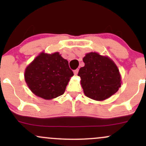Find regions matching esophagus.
Masks as SVG:
<instances>
[{
	"instance_id": "1",
	"label": "esophagus",
	"mask_w": 146,
	"mask_h": 146,
	"mask_svg": "<svg viewBox=\"0 0 146 146\" xmlns=\"http://www.w3.org/2000/svg\"><path fill=\"white\" fill-rule=\"evenodd\" d=\"M78 71H79V69H76V70H75L74 71V74L75 75H77L78 73Z\"/></svg>"
}]
</instances>
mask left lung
Masks as SVG:
<instances>
[{
  "mask_svg": "<svg viewBox=\"0 0 146 146\" xmlns=\"http://www.w3.org/2000/svg\"><path fill=\"white\" fill-rule=\"evenodd\" d=\"M85 65L80 68L84 93L88 98L102 101L115 94L121 86V77L115 64L108 57L97 53H87Z\"/></svg>",
  "mask_w": 146,
  "mask_h": 146,
  "instance_id": "1",
  "label": "left lung"
}]
</instances>
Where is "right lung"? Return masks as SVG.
<instances>
[{
  "label": "right lung",
  "mask_w": 146,
  "mask_h": 146,
  "mask_svg": "<svg viewBox=\"0 0 146 146\" xmlns=\"http://www.w3.org/2000/svg\"><path fill=\"white\" fill-rule=\"evenodd\" d=\"M73 72L59 54L42 53L25 70V79L37 96L51 100L63 95Z\"/></svg>",
  "instance_id": "right-lung-1"
}]
</instances>
